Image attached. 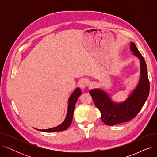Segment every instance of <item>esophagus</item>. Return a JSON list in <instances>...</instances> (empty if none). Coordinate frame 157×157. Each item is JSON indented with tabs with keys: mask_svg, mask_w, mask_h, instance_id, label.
Segmentation results:
<instances>
[{
	"mask_svg": "<svg viewBox=\"0 0 157 157\" xmlns=\"http://www.w3.org/2000/svg\"><path fill=\"white\" fill-rule=\"evenodd\" d=\"M88 85H89V81L86 79H83L81 80L80 83H79V86L82 89L86 88L88 86Z\"/></svg>",
	"mask_w": 157,
	"mask_h": 157,
	"instance_id": "1",
	"label": "esophagus"
}]
</instances>
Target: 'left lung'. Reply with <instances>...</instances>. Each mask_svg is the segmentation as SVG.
Returning <instances> with one entry per match:
<instances>
[{
  "instance_id": "1",
  "label": "left lung",
  "mask_w": 157,
  "mask_h": 157,
  "mask_svg": "<svg viewBox=\"0 0 157 157\" xmlns=\"http://www.w3.org/2000/svg\"><path fill=\"white\" fill-rule=\"evenodd\" d=\"M130 48L141 62V78L137 87L127 99L121 103H114L101 90L94 89L89 92L95 106L101 113L102 121L107 125H117L136 117L149 95L150 81L145 60L134 43H130Z\"/></svg>"
}]
</instances>
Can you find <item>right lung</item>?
<instances>
[{
    "instance_id": "add662e5",
    "label": "right lung",
    "mask_w": 157,
    "mask_h": 157,
    "mask_svg": "<svg viewBox=\"0 0 157 157\" xmlns=\"http://www.w3.org/2000/svg\"><path fill=\"white\" fill-rule=\"evenodd\" d=\"M81 95V90L79 88H78L74 90V92L70 96L68 101L69 104H68L67 113V115H66L65 120L63 121V122L62 123V124H60L59 126H57L56 127H53L49 129H44V130H39L37 128L36 129L40 131L46 132H60V131L67 130L71 124L74 108H75V105L78 101V98Z\"/></svg>"
}]
</instances>
